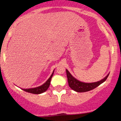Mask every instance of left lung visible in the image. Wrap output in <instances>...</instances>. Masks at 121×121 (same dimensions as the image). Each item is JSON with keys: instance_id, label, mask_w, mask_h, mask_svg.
<instances>
[{"instance_id": "obj_1", "label": "left lung", "mask_w": 121, "mask_h": 121, "mask_svg": "<svg viewBox=\"0 0 121 121\" xmlns=\"http://www.w3.org/2000/svg\"><path fill=\"white\" fill-rule=\"evenodd\" d=\"M66 72L69 87L72 89H73V91L80 93L86 92V91H88L94 89V88L98 86L99 85H101L102 83L106 81V80L109 75V73L105 78L99 81L92 83H85L78 81L77 79L75 78L74 77H73L67 69H66Z\"/></svg>"}]
</instances>
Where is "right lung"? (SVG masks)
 <instances>
[{
  "label": "right lung",
  "mask_w": 121,
  "mask_h": 121,
  "mask_svg": "<svg viewBox=\"0 0 121 121\" xmlns=\"http://www.w3.org/2000/svg\"><path fill=\"white\" fill-rule=\"evenodd\" d=\"M54 70L52 74H51V77H49V79H48L47 81L44 83V84L40 86L34 87V88H30V89H22V90L24 91H27V92L30 93L32 94H41L42 93H44V91H45L47 89H48V87H49L50 83H51V78H52Z\"/></svg>",
  "instance_id": "1"
}]
</instances>
